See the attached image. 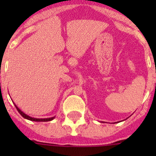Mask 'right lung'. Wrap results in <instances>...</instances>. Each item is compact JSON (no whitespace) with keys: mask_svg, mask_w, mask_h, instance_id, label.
I'll return each mask as SVG.
<instances>
[{"mask_svg":"<svg viewBox=\"0 0 156 156\" xmlns=\"http://www.w3.org/2000/svg\"><path fill=\"white\" fill-rule=\"evenodd\" d=\"M14 105H15V103H14ZM15 106H16V108H17V110H18V112H19V114H20V115H21L23 118H25V119H29V120L35 121V122H48V121L53 120V119L55 118V116L51 117V118H45V119H37V118H33V117L30 116V115H27L26 113H24L23 112H22L21 110L19 109L17 106H16V105H15Z\"/></svg>","mask_w":156,"mask_h":156,"instance_id":"add662e5","label":"right lung"}]
</instances>
